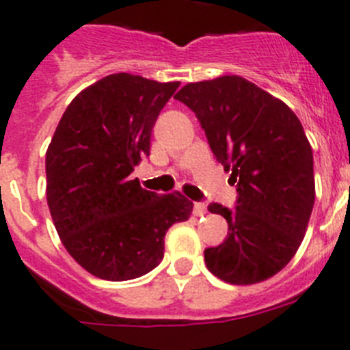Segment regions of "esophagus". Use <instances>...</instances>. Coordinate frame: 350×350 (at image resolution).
<instances>
[{"label":"esophagus","instance_id":"1","mask_svg":"<svg viewBox=\"0 0 350 350\" xmlns=\"http://www.w3.org/2000/svg\"><path fill=\"white\" fill-rule=\"evenodd\" d=\"M204 213H206V204L194 203V215H196V217H203Z\"/></svg>","mask_w":350,"mask_h":350}]
</instances>
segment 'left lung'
<instances>
[{
    "label": "left lung",
    "mask_w": 350,
    "mask_h": 350,
    "mask_svg": "<svg viewBox=\"0 0 350 350\" xmlns=\"http://www.w3.org/2000/svg\"><path fill=\"white\" fill-rule=\"evenodd\" d=\"M175 98L196 112L217 161L238 184L234 210L211 203L229 236L204 250L208 271L230 284H255L299 250L316 198L312 147L283 100L241 76L187 83Z\"/></svg>",
    "instance_id": "1"
}]
</instances>
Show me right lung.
I'll return each mask as SVG.
<instances>
[{"label":"right lung","mask_w":350,"mask_h":350,"mask_svg":"<svg viewBox=\"0 0 350 350\" xmlns=\"http://www.w3.org/2000/svg\"><path fill=\"white\" fill-rule=\"evenodd\" d=\"M180 81L118 72L81 90L46 149V201L69 255L107 281L135 280L165 253L166 230L192 201L156 194L131 172L149 156L150 131Z\"/></svg>","instance_id":"obj_1"}]
</instances>
